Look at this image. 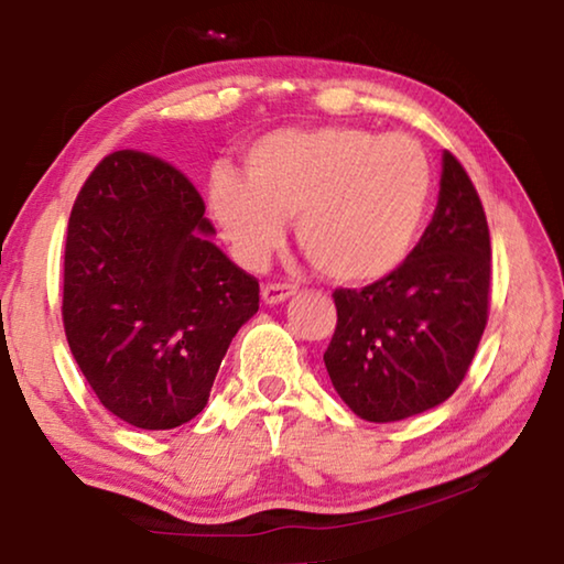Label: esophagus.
<instances>
[{
    "label": "esophagus",
    "instance_id": "34e87169",
    "mask_svg": "<svg viewBox=\"0 0 564 564\" xmlns=\"http://www.w3.org/2000/svg\"><path fill=\"white\" fill-rule=\"evenodd\" d=\"M293 293H295V285H289V283H265L261 291L265 303H283L285 299H291Z\"/></svg>",
    "mask_w": 564,
    "mask_h": 564
}]
</instances>
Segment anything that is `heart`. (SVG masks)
<instances>
[{
    "label": "heart",
    "mask_w": 564,
    "mask_h": 564,
    "mask_svg": "<svg viewBox=\"0 0 564 564\" xmlns=\"http://www.w3.org/2000/svg\"><path fill=\"white\" fill-rule=\"evenodd\" d=\"M216 169L206 202L246 269H261L295 218L301 251L330 281L388 279L413 253L433 202V164L408 133L356 127L279 129Z\"/></svg>",
    "instance_id": "obj_1"
}]
</instances>
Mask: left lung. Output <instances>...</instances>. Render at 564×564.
<instances>
[{
	"mask_svg": "<svg viewBox=\"0 0 564 564\" xmlns=\"http://www.w3.org/2000/svg\"><path fill=\"white\" fill-rule=\"evenodd\" d=\"M333 301L338 323L323 360L358 417L393 423L455 393L488 326L490 231L451 151L433 221L408 261L366 289H336Z\"/></svg>",
	"mask_w": 564,
	"mask_h": 564,
	"instance_id": "8db88e82",
	"label": "left lung"
}]
</instances>
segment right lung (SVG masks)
<instances>
[{
	"mask_svg": "<svg viewBox=\"0 0 564 564\" xmlns=\"http://www.w3.org/2000/svg\"><path fill=\"white\" fill-rule=\"evenodd\" d=\"M196 186L144 151H113L76 196L64 248L62 318L101 405L171 431L208 403L259 281L228 259Z\"/></svg>",
	"mask_w": 564,
	"mask_h": 564,
	"instance_id": "right-lung-1",
	"label": "right lung"
}]
</instances>
